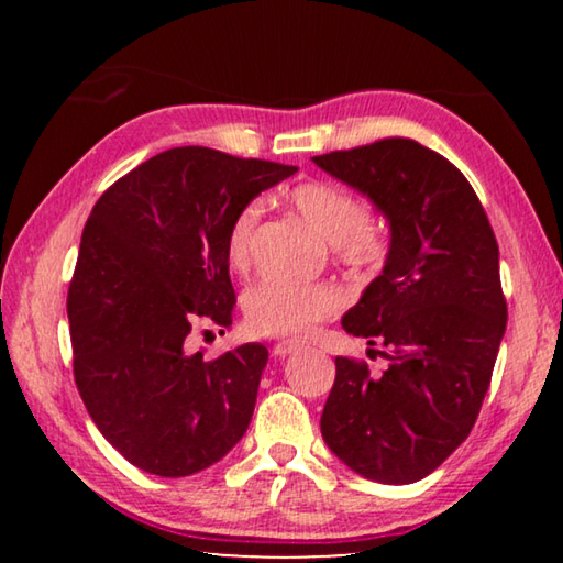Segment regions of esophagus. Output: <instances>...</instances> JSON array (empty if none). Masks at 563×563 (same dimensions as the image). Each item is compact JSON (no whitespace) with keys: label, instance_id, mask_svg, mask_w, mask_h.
Here are the masks:
<instances>
[{"label":"esophagus","instance_id":"1","mask_svg":"<svg viewBox=\"0 0 563 563\" xmlns=\"http://www.w3.org/2000/svg\"><path fill=\"white\" fill-rule=\"evenodd\" d=\"M298 350H300L298 342L283 340V342H278V345L273 347V355H275V357H288V355H292V352H298Z\"/></svg>","mask_w":563,"mask_h":563}]
</instances>
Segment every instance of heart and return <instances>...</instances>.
Returning <instances> with one entry per match:
<instances>
[{
	"instance_id": "obj_1",
	"label": "heart",
	"mask_w": 563,
	"mask_h": 563,
	"mask_svg": "<svg viewBox=\"0 0 563 563\" xmlns=\"http://www.w3.org/2000/svg\"><path fill=\"white\" fill-rule=\"evenodd\" d=\"M292 208L312 231L338 245L342 261L367 265L383 258L385 238L369 221L365 206L345 188L328 180H305L290 190ZM261 218V206L251 201L241 206L225 231V258L235 271L251 261V243ZM342 308V292L328 283H298L285 278H265L253 285L243 298L247 328L258 335L308 338L322 320Z\"/></svg>"
}]
</instances>
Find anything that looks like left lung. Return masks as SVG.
Instances as JSON below:
<instances>
[{
    "label": "left lung",
    "instance_id": "obj_1",
    "mask_svg": "<svg viewBox=\"0 0 563 563\" xmlns=\"http://www.w3.org/2000/svg\"><path fill=\"white\" fill-rule=\"evenodd\" d=\"M312 164L389 225L383 273L342 316L345 332L379 342L389 365L373 377L365 362L335 360L322 440L365 479L412 484L470 437L489 389L507 328L497 238L462 170L417 141L385 139Z\"/></svg>",
    "mask_w": 563,
    "mask_h": 563
}]
</instances>
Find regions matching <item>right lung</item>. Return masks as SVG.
<instances>
[{
  "label": "right lung",
  "instance_id": "add662e5",
  "mask_svg": "<svg viewBox=\"0 0 563 563\" xmlns=\"http://www.w3.org/2000/svg\"><path fill=\"white\" fill-rule=\"evenodd\" d=\"M295 170L180 146L129 170L93 206L66 298L74 379L99 432L139 470L201 472L251 424L268 350L245 342L206 360L188 335L233 322L228 223Z\"/></svg>",
  "mask_w": 563,
  "mask_h": 563
}]
</instances>
